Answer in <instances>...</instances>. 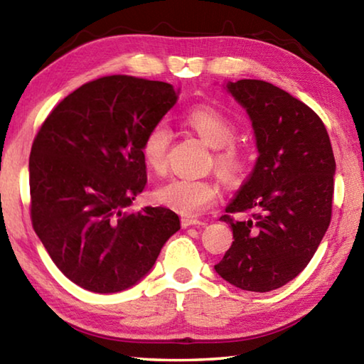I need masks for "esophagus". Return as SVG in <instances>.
<instances>
[{"label": "esophagus", "mask_w": 364, "mask_h": 364, "mask_svg": "<svg viewBox=\"0 0 364 364\" xmlns=\"http://www.w3.org/2000/svg\"><path fill=\"white\" fill-rule=\"evenodd\" d=\"M205 221L197 220V218H191V217H183L181 218V226L183 228H189V226H204Z\"/></svg>", "instance_id": "obj_1"}]
</instances>
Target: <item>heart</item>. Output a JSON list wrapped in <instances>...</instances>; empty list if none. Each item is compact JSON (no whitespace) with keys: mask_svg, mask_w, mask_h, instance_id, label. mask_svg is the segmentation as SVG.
<instances>
[{"mask_svg":"<svg viewBox=\"0 0 364 364\" xmlns=\"http://www.w3.org/2000/svg\"><path fill=\"white\" fill-rule=\"evenodd\" d=\"M183 123L189 127L205 144L215 149L213 164L226 180H239L245 171L247 154L232 138L234 122L212 106H194L183 114ZM171 133L165 122H157L146 132L141 141V157L147 170L162 175L168 167ZM221 186L217 180L176 176L159 184L154 191L157 204L183 215L204 213L218 200Z\"/></svg>","mask_w":364,"mask_h":364,"instance_id":"1","label":"heart"}]
</instances>
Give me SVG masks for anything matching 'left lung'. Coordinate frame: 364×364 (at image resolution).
<instances>
[{"instance_id": "8db88e82", "label": "left lung", "mask_w": 364, "mask_h": 364, "mask_svg": "<svg viewBox=\"0 0 364 364\" xmlns=\"http://www.w3.org/2000/svg\"><path fill=\"white\" fill-rule=\"evenodd\" d=\"M249 114L258 157L220 220L234 241L215 271L242 291L269 292L304 271L331 223L336 160L313 110L263 80L225 85ZM254 211L234 222L230 213Z\"/></svg>"}]
</instances>
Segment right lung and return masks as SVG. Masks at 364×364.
<instances>
[{
    "mask_svg": "<svg viewBox=\"0 0 364 364\" xmlns=\"http://www.w3.org/2000/svg\"><path fill=\"white\" fill-rule=\"evenodd\" d=\"M178 93L154 80L97 78L64 97L36 134L28 160L33 230L86 291L130 289L180 230L170 208L125 210L147 183L141 141Z\"/></svg>",
    "mask_w": 364,
    "mask_h": 364,
    "instance_id": "add662e5",
    "label": "right lung"
}]
</instances>
